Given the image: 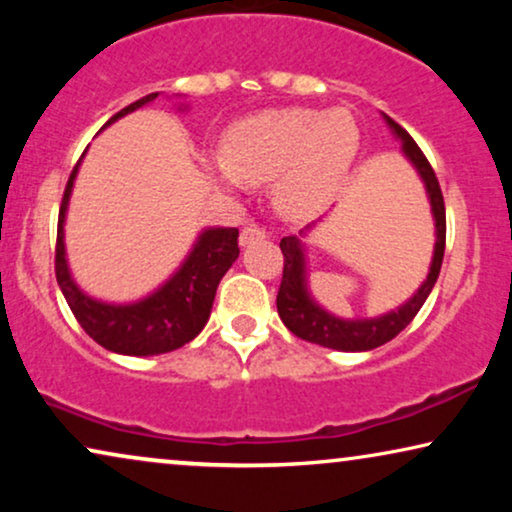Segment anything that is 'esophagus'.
<instances>
[{
    "label": "esophagus",
    "mask_w": 512,
    "mask_h": 512,
    "mask_svg": "<svg viewBox=\"0 0 512 512\" xmlns=\"http://www.w3.org/2000/svg\"><path fill=\"white\" fill-rule=\"evenodd\" d=\"M263 240H265V230L263 228H258V226L242 228V233H240V244H242V247H249V244L263 242Z\"/></svg>",
    "instance_id": "esophagus-1"
}]
</instances>
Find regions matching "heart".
I'll return each instance as SVG.
<instances>
[{
	"label": "heart",
	"instance_id": "obj_1",
	"mask_svg": "<svg viewBox=\"0 0 512 512\" xmlns=\"http://www.w3.org/2000/svg\"><path fill=\"white\" fill-rule=\"evenodd\" d=\"M361 130L347 109H268L230 125L207 170L228 188L272 178V202L289 219L319 212L354 165Z\"/></svg>",
	"mask_w": 512,
	"mask_h": 512
}]
</instances>
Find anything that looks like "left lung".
<instances>
[{
    "instance_id": "obj_1",
    "label": "left lung",
    "mask_w": 512,
    "mask_h": 512,
    "mask_svg": "<svg viewBox=\"0 0 512 512\" xmlns=\"http://www.w3.org/2000/svg\"><path fill=\"white\" fill-rule=\"evenodd\" d=\"M384 123L394 132V137L401 142L403 156L410 160L415 167L419 179L426 188V198H429L433 226H436V244H433V256L429 265V275L412 296L396 307L380 314V317L368 319H342L338 314L328 312L321 307L310 293L307 284V251L300 237H305L317 223H310L300 230V235L282 237L279 249L284 254V275L277 293V312L284 326L300 340L314 342V345L338 349V352H370V349L384 345V342L394 340L405 326L415 319V314L422 310V305L429 298V293L440 275V265L445 256V202L440 193L436 172L431 170L429 160L419 151L408 132H405L396 121H391L387 114H382Z\"/></svg>"
}]
</instances>
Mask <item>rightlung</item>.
Instances as JSON below:
<instances>
[{
	"label": "right lung",
	"mask_w": 512,
	"mask_h": 512,
	"mask_svg": "<svg viewBox=\"0 0 512 512\" xmlns=\"http://www.w3.org/2000/svg\"><path fill=\"white\" fill-rule=\"evenodd\" d=\"M156 97L158 93H151L128 104L116 116H111L104 128H109L118 118L146 107ZM184 109V104H179V111ZM79 165L81 160L76 163L72 177L67 181L65 195H62L58 249H55V277H58L60 291L69 310L74 312L83 331L109 352L125 356H156L184 347L205 328L209 314H212L221 277L240 256V247H237V235L240 233H237V228L219 226L202 230L179 268L149 296L132 300V303H107V300L88 296L72 277L65 247L67 207Z\"/></svg>",
	"instance_id": "add662e5"
}]
</instances>
